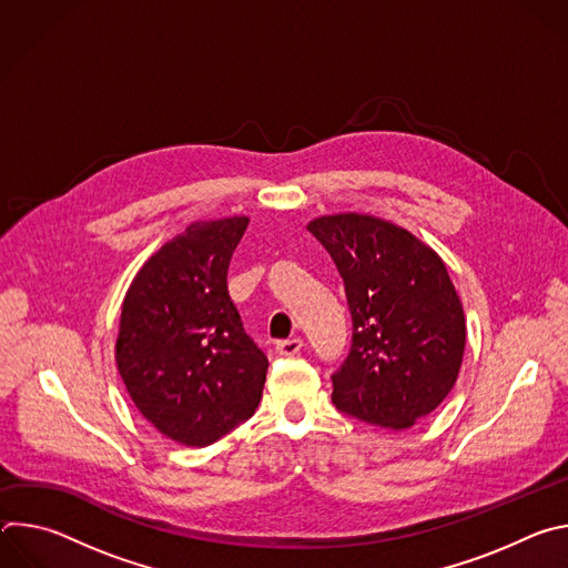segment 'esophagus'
<instances>
[{
    "instance_id": "34e87169",
    "label": "esophagus",
    "mask_w": 568,
    "mask_h": 568,
    "mask_svg": "<svg viewBox=\"0 0 568 568\" xmlns=\"http://www.w3.org/2000/svg\"><path fill=\"white\" fill-rule=\"evenodd\" d=\"M301 348H303V342H301V339H285V342H278V344H276V353H278L281 357H294V355L301 353Z\"/></svg>"
}]
</instances>
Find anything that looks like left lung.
<instances>
[{
  "mask_svg": "<svg viewBox=\"0 0 568 568\" xmlns=\"http://www.w3.org/2000/svg\"><path fill=\"white\" fill-rule=\"evenodd\" d=\"M344 278L353 339L333 373L335 407L407 429L452 390L465 351V314L440 256L393 222L339 213L307 224Z\"/></svg>",
  "mask_w": 568,
  "mask_h": 568,
  "instance_id": "left-lung-1",
  "label": "left lung"
}]
</instances>
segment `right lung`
Masks as SVG:
<instances>
[{"instance_id": "obj_1", "label": "right lung", "mask_w": 568, "mask_h": 568, "mask_svg": "<svg viewBox=\"0 0 568 568\" xmlns=\"http://www.w3.org/2000/svg\"><path fill=\"white\" fill-rule=\"evenodd\" d=\"M250 217L193 222L134 276L116 366L141 416L166 438L206 447L254 416L267 357L242 328L226 272Z\"/></svg>"}]
</instances>
